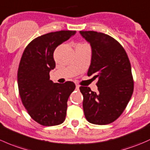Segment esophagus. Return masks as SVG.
<instances>
[{"mask_svg": "<svg viewBox=\"0 0 150 150\" xmlns=\"http://www.w3.org/2000/svg\"><path fill=\"white\" fill-rule=\"evenodd\" d=\"M75 86H76V89L77 90H79V88H80V86H78V85H75Z\"/></svg>", "mask_w": 150, "mask_h": 150, "instance_id": "1", "label": "esophagus"}]
</instances>
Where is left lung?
Listing matches in <instances>:
<instances>
[{"label":"left lung","instance_id":"obj_1","mask_svg":"<svg viewBox=\"0 0 150 150\" xmlns=\"http://www.w3.org/2000/svg\"><path fill=\"white\" fill-rule=\"evenodd\" d=\"M92 50L88 76L98 79V91L80 88L86 119L98 125L111 124L118 119L130 100L134 91L132 68L127 52L110 36L93 31H80Z\"/></svg>","mask_w":150,"mask_h":150}]
</instances>
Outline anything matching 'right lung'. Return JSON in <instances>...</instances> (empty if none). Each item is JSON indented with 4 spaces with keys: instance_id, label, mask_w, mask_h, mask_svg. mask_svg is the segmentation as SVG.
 Instances as JSON below:
<instances>
[{
    "instance_id": "obj_1",
    "label": "right lung",
    "mask_w": 150,
    "mask_h": 150,
    "mask_svg": "<svg viewBox=\"0 0 150 150\" xmlns=\"http://www.w3.org/2000/svg\"><path fill=\"white\" fill-rule=\"evenodd\" d=\"M75 33L59 31L44 34L31 41L22 54L18 70L20 97L30 116L41 125H59L65 119L67 100L75 85L71 81L53 83L50 72L55 67L56 47Z\"/></svg>"
}]
</instances>
